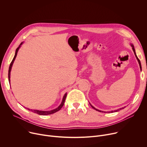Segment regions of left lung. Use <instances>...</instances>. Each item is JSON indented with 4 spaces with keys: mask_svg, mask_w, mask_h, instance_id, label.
Wrapping results in <instances>:
<instances>
[{
    "mask_svg": "<svg viewBox=\"0 0 147 147\" xmlns=\"http://www.w3.org/2000/svg\"><path fill=\"white\" fill-rule=\"evenodd\" d=\"M130 45H131V47H132V48H133V51H134V54H135V56H136V58H137V61H138V63H139V65H140V69H141V62H140V59L138 58V57H137V55H136V50H135V49H134V45L133 44H130ZM89 104L90 105V106L92 107V108H93L94 110H97V111H100V112H105V113H106V111H101V110H98V109H96L95 107H94L90 103H89ZM125 107H122V108H120V109H117V110H114V111H113V110H111V111H108L107 113H113V112H117V111H120V110H121V109H123Z\"/></svg>",
    "mask_w": 147,
    "mask_h": 147,
    "instance_id": "left-lung-1",
    "label": "left lung"
}]
</instances>
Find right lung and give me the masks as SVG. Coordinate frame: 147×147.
Listing matches in <instances>:
<instances>
[{
    "label": "right lung",
    "instance_id": "right-lung-1",
    "mask_svg": "<svg viewBox=\"0 0 147 147\" xmlns=\"http://www.w3.org/2000/svg\"><path fill=\"white\" fill-rule=\"evenodd\" d=\"M23 42H22L19 45V47H18L17 49H16V52H15L14 57V58H13V60H12L11 62V63H10V67H9V73H8L9 82V84H10V72H11V67H12V66H13V62H14V60H15V59H16V56H17V54H18V51H19V48H20V47H21V45L23 44ZM67 93H65V94H64V96H63V97L62 100V102H61V103L60 104V105H59L58 107H57L56 109H53V110H49V111H42V110H38L30 109L27 108V107H25V108H26V109H27V110H30V111H32V112H33V113H35L38 114V115H39L45 116V115H51V114L55 113V112H57V111H59V110L62 107V106H63V104H64V103H65V99H66V97H67Z\"/></svg>",
    "mask_w": 147,
    "mask_h": 147
}]
</instances>
